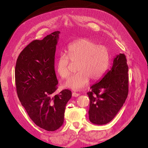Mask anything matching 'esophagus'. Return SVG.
<instances>
[{
	"mask_svg": "<svg viewBox=\"0 0 148 148\" xmlns=\"http://www.w3.org/2000/svg\"><path fill=\"white\" fill-rule=\"evenodd\" d=\"M72 95H73V97H77V96H79L80 95V94L79 93H77V92H73Z\"/></svg>",
	"mask_w": 148,
	"mask_h": 148,
	"instance_id": "esophagus-1",
	"label": "esophagus"
}]
</instances>
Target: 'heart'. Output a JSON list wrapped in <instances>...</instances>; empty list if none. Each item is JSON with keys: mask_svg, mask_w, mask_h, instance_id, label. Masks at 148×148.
<instances>
[{"mask_svg": "<svg viewBox=\"0 0 148 148\" xmlns=\"http://www.w3.org/2000/svg\"><path fill=\"white\" fill-rule=\"evenodd\" d=\"M65 53H60L56 63V69L63 79L67 78L70 71L69 60L76 63L77 73L72 75L65 82V86L74 90L83 89L90 80L100 79L107 71L110 55L108 49L102 45H97L90 39H81L70 44Z\"/></svg>", "mask_w": 148, "mask_h": 148, "instance_id": "heart-1", "label": "heart"}]
</instances>
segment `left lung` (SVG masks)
<instances>
[{"label":"left lung","mask_w":148,"mask_h":148,"mask_svg":"<svg viewBox=\"0 0 148 148\" xmlns=\"http://www.w3.org/2000/svg\"><path fill=\"white\" fill-rule=\"evenodd\" d=\"M127 59L119 53L113 60L110 70L87 92L90 98L89 119L95 124L110 122L126 100L129 92Z\"/></svg>","instance_id":"obj_1"}]
</instances>
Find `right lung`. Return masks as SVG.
Listing matches in <instances>:
<instances>
[{"label":"right lung","instance_id":"obj_1","mask_svg":"<svg viewBox=\"0 0 148 148\" xmlns=\"http://www.w3.org/2000/svg\"><path fill=\"white\" fill-rule=\"evenodd\" d=\"M60 33L29 43L20 53L15 67L16 91L22 106L36 125L47 131L63 125L66 105L72 96L68 89L52 96L58 84L54 63Z\"/></svg>","mask_w":148,"mask_h":148}]
</instances>
